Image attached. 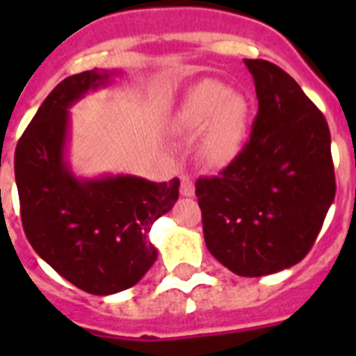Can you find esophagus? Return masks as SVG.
Returning a JSON list of instances; mask_svg holds the SVG:
<instances>
[{
	"label": "esophagus",
	"mask_w": 356,
	"mask_h": 356,
	"mask_svg": "<svg viewBox=\"0 0 356 356\" xmlns=\"http://www.w3.org/2000/svg\"><path fill=\"white\" fill-rule=\"evenodd\" d=\"M181 195H183V197H194L195 195V186L188 175H183V177H181Z\"/></svg>",
	"instance_id": "obj_1"
}]
</instances>
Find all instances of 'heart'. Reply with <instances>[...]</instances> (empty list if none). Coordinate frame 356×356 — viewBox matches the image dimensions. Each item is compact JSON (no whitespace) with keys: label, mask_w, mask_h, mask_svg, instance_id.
<instances>
[{"label":"heart","mask_w":356,"mask_h":356,"mask_svg":"<svg viewBox=\"0 0 356 356\" xmlns=\"http://www.w3.org/2000/svg\"><path fill=\"white\" fill-rule=\"evenodd\" d=\"M248 103L216 81L190 92L177 118V129L200 134L197 155L207 166L223 168L240 155L248 134Z\"/></svg>","instance_id":"b5f03b06"}]
</instances>
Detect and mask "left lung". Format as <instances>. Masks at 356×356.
<instances>
[{"label":"left lung","mask_w":356,"mask_h":356,"mask_svg":"<svg viewBox=\"0 0 356 356\" xmlns=\"http://www.w3.org/2000/svg\"><path fill=\"white\" fill-rule=\"evenodd\" d=\"M259 114L242 153L195 195L212 257L242 277L292 268L320 233L337 183L331 133L301 86L275 64L245 58Z\"/></svg>","instance_id":"8db88e82"}]
</instances>
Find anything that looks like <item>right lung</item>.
I'll use <instances>...</instances> for the list:
<instances>
[{
  "mask_svg": "<svg viewBox=\"0 0 356 356\" xmlns=\"http://www.w3.org/2000/svg\"><path fill=\"white\" fill-rule=\"evenodd\" d=\"M118 70L66 77L44 99L14 153L25 236L58 275L94 296L134 286L155 264L151 225L179 200V179L153 183L107 173L79 177L68 161L70 108Z\"/></svg>",
  "mask_w": 356,
  "mask_h": 356,
  "instance_id": "right-lung-1",
  "label": "right lung"
}]
</instances>
